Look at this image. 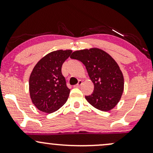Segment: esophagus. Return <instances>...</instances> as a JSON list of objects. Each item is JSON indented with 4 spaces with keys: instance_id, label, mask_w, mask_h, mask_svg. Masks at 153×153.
<instances>
[{
    "instance_id": "esophagus-1",
    "label": "esophagus",
    "mask_w": 153,
    "mask_h": 153,
    "mask_svg": "<svg viewBox=\"0 0 153 153\" xmlns=\"http://www.w3.org/2000/svg\"><path fill=\"white\" fill-rule=\"evenodd\" d=\"M82 80H79V81H78V84H77V85H75V88H79V87H80V85H82Z\"/></svg>"
}]
</instances>
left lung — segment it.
I'll return each instance as SVG.
<instances>
[{"mask_svg": "<svg viewBox=\"0 0 153 153\" xmlns=\"http://www.w3.org/2000/svg\"><path fill=\"white\" fill-rule=\"evenodd\" d=\"M71 58L85 65L94 85V93L85 96L88 102L103 111L113 109L122 98L124 86L122 72L114 59L96 47L75 51Z\"/></svg>", "mask_w": 153, "mask_h": 153, "instance_id": "obj_1", "label": "left lung"}]
</instances>
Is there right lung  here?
<instances>
[{"label":"right lung","instance_id":"1","mask_svg":"<svg viewBox=\"0 0 153 153\" xmlns=\"http://www.w3.org/2000/svg\"><path fill=\"white\" fill-rule=\"evenodd\" d=\"M71 50L51 52L40 59L29 77L31 101L39 110L53 113L61 108L70 95L65 78L62 74L63 62L71 56Z\"/></svg>","mask_w":153,"mask_h":153}]
</instances>
